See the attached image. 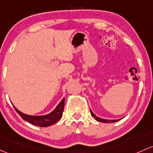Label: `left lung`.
I'll use <instances>...</instances> for the list:
<instances>
[{
  "mask_svg": "<svg viewBox=\"0 0 153 153\" xmlns=\"http://www.w3.org/2000/svg\"><path fill=\"white\" fill-rule=\"evenodd\" d=\"M90 111H91V114L92 116L93 117H94V119H95L96 120H97V121L99 122H102V123H115V122H117L118 120H105V119H102V118H100V117H98L94 114V113H93L92 111H91V110H90Z\"/></svg>",
  "mask_w": 153,
  "mask_h": 153,
  "instance_id": "1",
  "label": "left lung"
}]
</instances>
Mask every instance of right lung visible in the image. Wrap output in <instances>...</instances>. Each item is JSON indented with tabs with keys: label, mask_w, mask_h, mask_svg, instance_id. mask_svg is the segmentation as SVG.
<instances>
[{
	"label": "right lung",
	"mask_w": 153,
	"mask_h": 153,
	"mask_svg": "<svg viewBox=\"0 0 153 153\" xmlns=\"http://www.w3.org/2000/svg\"><path fill=\"white\" fill-rule=\"evenodd\" d=\"M64 97L62 100V101L59 102L57 107L51 113L45 116H30L25 114L22 113L20 111L17 110L14 106L16 111L20 114V117L24 120L28 122V123L32 124V125H34L36 126L39 127H48L57 123L60 120L61 117H62V114H63L64 111Z\"/></svg>",
	"instance_id": "add662e5"
}]
</instances>
